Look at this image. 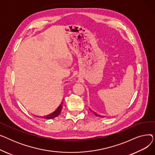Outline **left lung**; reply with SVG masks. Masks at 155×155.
<instances>
[{
	"instance_id": "obj_1",
	"label": "left lung",
	"mask_w": 155,
	"mask_h": 155,
	"mask_svg": "<svg viewBox=\"0 0 155 155\" xmlns=\"http://www.w3.org/2000/svg\"><path fill=\"white\" fill-rule=\"evenodd\" d=\"M89 109H90V110H91V111H92V112L94 114H95L96 116H100V117H104V116H99V115H98V114H97L96 112H95L92 111V110H91L90 108H89Z\"/></svg>"
}]
</instances>
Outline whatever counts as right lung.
I'll return each instance as SVG.
<instances>
[{"mask_svg": "<svg viewBox=\"0 0 155 155\" xmlns=\"http://www.w3.org/2000/svg\"><path fill=\"white\" fill-rule=\"evenodd\" d=\"M62 104H63V101L61 102V104L59 105V107L56 109V110L55 111H54L53 113L50 114H49L48 116H42V117H40L41 118H43V119H53L56 117L58 116L61 111V109H62ZM37 117V116H36Z\"/></svg>", "mask_w": 155, "mask_h": 155, "instance_id": "right-lung-1", "label": "right lung"}]
</instances>
